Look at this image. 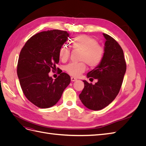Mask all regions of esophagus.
Masks as SVG:
<instances>
[{
    "mask_svg": "<svg viewBox=\"0 0 146 146\" xmlns=\"http://www.w3.org/2000/svg\"><path fill=\"white\" fill-rule=\"evenodd\" d=\"M70 80H71L72 82H75V81H76V80H77V79L76 78L74 77H72L71 78H70Z\"/></svg>",
    "mask_w": 146,
    "mask_h": 146,
    "instance_id": "esophagus-1",
    "label": "esophagus"
}]
</instances>
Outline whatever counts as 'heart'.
Listing matches in <instances>:
<instances>
[{"mask_svg": "<svg viewBox=\"0 0 146 146\" xmlns=\"http://www.w3.org/2000/svg\"><path fill=\"white\" fill-rule=\"evenodd\" d=\"M73 49L81 51L79 56L80 63H71L64 68L66 72L70 76L78 77L85 71L86 64L91 68L99 66L104 58V47L98 42L94 38L86 35H78L71 41ZM70 54V48L67 46H61L59 50V56L62 61H66Z\"/></svg>", "mask_w": 146, "mask_h": 146, "instance_id": "b5f03b06", "label": "heart"}]
</instances>
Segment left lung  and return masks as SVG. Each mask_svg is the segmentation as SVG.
<instances>
[{
	"label": "left lung",
	"mask_w": 146,
	"mask_h": 146,
	"mask_svg": "<svg viewBox=\"0 0 146 146\" xmlns=\"http://www.w3.org/2000/svg\"><path fill=\"white\" fill-rule=\"evenodd\" d=\"M103 35L106 41L102 61L87 74L90 80L96 79L98 82L92 85L83 80L85 86L79 95L83 104L92 110L103 109L116 98L127 68L121 46L110 35Z\"/></svg>",
	"instance_id": "8db88e82"
}]
</instances>
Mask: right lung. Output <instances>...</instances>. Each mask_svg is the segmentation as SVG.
I'll return each instance as SVG.
<instances>
[{
	"instance_id": "obj_1",
	"label": "right lung",
	"mask_w": 146,
	"mask_h": 146,
	"mask_svg": "<svg viewBox=\"0 0 146 146\" xmlns=\"http://www.w3.org/2000/svg\"><path fill=\"white\" fill-rule=\"evenodd\" d=\"M68 36L60 30L41 32L29 39L21 50L17 66L21 87L26 98L39 108L55 105L70 82L65 72L55 80L48 76L59 62V50Z\"/></svg>"
}]
</instances>
